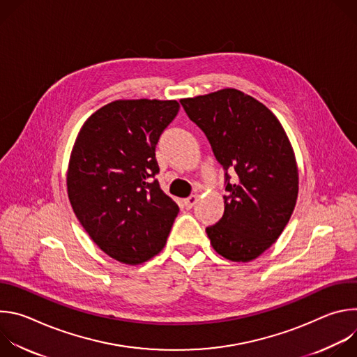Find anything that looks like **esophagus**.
Here are the masks:
<instances>
[{"instance_id": "esophagus-1", "label": "esophagus", "mask_w": 357, "mask_h": 357, "mask_svg": "<svg viewBox=\"0 0 357 357\" xmlns=\"http://www.w3.org/2000/svg\"><path fill=\"white\" fill-rule=\"evenodd\" d=\"M196 202H197V196H196V195H192V196H189V197H186V199L183 200V206L189 211V209H192V208L196 205Z\"/></svg>"}]
</instances>
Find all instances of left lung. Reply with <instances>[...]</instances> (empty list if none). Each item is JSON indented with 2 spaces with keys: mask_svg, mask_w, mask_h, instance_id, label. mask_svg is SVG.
<instances>
[{
  "mask_svg": "<svg viewBox=\"0 0 357 357\" xmlns=\"http://www.w3.org/2000/svg\"><path fill=\"white\" fill-rule=\"evenodd\" d=\"M188 117L208 137L225 169V213L206 227L212 247L247 263L277 241L298 197V168L278 119L236 89L182 98ZM235 175L230 183L228 172Z\"/></svg>",
  "mask_w": 357,
  "mask_h": 357,
  "instance_id": "left-lung-1",
  "label": "left lung"
}]
</instances>
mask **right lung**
Returning <instances> with one entry per match:
<instances>
[{"label": "right lung", "mask_w": 357, "mask_h": 357, "mask_svg": "<svg viewBox=\"0 0 357 357\" xmlns=\"http://www.w3.org/2000/svg\"><path fill=\"white\" fill-rule=\"evenodd\" d=\"M178 112L176 100H116L86 120L73 145L70 205L90 238L120 263L157 256L178 216L154 178L155 146Z\"/></svg>", "instance_id": "obj_1"}]
</instances>
